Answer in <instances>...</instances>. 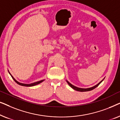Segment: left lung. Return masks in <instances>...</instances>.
Returning a JSON list of instances; mask_svg holds the SVG:
<instances>
[{
    "instance_id": "8db88e82",
    "label": "left lung",
    "mask_w": 120,
    "mask_h": 120,
    "mask_svg": "<svg viewBox=\"0 0 120 120\" xmlns=\"http://www.w3.org/2000/svg\"><path fill=\"white\" fill-rule=\"evenodd\" d=\"M104 80V79H103ZM103 80H101V81L100 82H99L98 83L97 85H96V86H93L92 87H90V88H79V87H77L74 86V85H73L72 84H71L70 82H69L68 81H67V83H68V85H69V86L71 87L72 88H73L74 90H76V91H80V92H86V91H91V90H92L93 89H94L95 88H96L97 87H98V86H99L100 83H101V82H102L103 81Z\"/></svg>"
}]
</instances>
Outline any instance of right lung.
Instances as JSON below:
<instances>
[{
	"label": "right lung",
	"instance_id": "right-lung-1",
	"mask_svg": "<svg viewBox=\"0 0 120 120\" xmlns=\"http://www.w3.org/2000/svg\"><path fill=\"white\" fill-rule=\"evenodd\" d=\"M11 75V74H10ZM11 76H12V78H13V79L14 80V81L16 82V83H18V84L19 85H21V86H27V87H30V86H35V85H37L38 84H39V83H40L41 82H42V81H44V80H40V81H37V82H34V83H30V84H25V83H20L19 82H18L17 81H16V80L15 79L13 78V76L12 75H11Z\"/></svg>",
	"mask_w": 120,
	"mask_h": 120
}]
</instances>
